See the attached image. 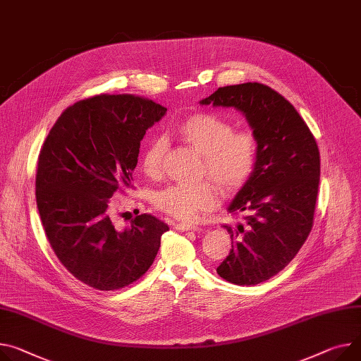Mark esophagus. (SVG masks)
Listing matches in <instances>:
<instances>
[{
	"label": "esophagus",
	"instance_id": "34e87169",
	"mask_svg": "<svg viewBox=\"0 0 361 361\" xmlns=\"http://www.w3.org/2000/svg\"><path fill=\"white\" fill-rule=\"evenodd\" d=\"M176 230L179 231H200L201 227L195 226V224H189V223H179L175 226Z\"/></svg>",
	"mask_w": 361,
	"mask_h": 361
}]
</instances>
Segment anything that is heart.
<instances>
[{
	"instance_id": "b5f03b06",
	"label": "heart",
	"mask_w": 361,
	"mask_h": 361,
	"mask_svg": "<svg viewBox=\"0 0 361 361\" xmlns=\"http://www.w3.org/2000/svg\"><path fill=\"white\" fill-rule=\"evenodd\" d=\"M175 133L202 156L201 173L211 176L226 193L237 192L253 175L259 152L253 131L234 130L231 121L212 113H195L183 118ZM164 150L163 138H152L146 145L140 157L145 175L154 178L160 173ZM216 184L201 180L169 185L156 192L154 205L178 219H197L219 202L221 189Z\"/></svg>"
}]
</instances>
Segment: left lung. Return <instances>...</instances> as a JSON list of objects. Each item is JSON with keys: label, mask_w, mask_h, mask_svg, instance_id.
I'll use <instances>...</instances> for the list:
<instances>
[{"label": "left lung", "mask_w": 361, "mask_h": 361, "mask_svg": "<svg viewBox=\"0 0 361 361\" xmlns=\"http://www.w3.org/2000/svg\"><path fill=\"white\" fill-rule=\"evenodd\" d=\"M201 104L241 111L257 138L255 172L228 207L244 221L224 226L233 245L216 267L230 283L257 285L283 270L311 233L319 150L295 106L259 82L218 88Z\"/></svg>", "instance_id": "1"}]
</instances>
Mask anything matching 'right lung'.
Listing matches in <instances>:
<instances>
[{"mask_svg":"<svg viewBox=\"0 0 361 361\" xmlns=\"http://www.w3.org/2000/svg\"><path fill=\"white\" fill-rule=\"evenodd\" d=\"M164 106L133 95H97L68 106L42 146L36 201L47 240L78 281L116 290L149 270L168 224L137 215L117 230L108 205L131 188L140 142Z\"/></svg>","mask_w":361,"mask_h":361,"instance_id":"add662e5","label":"right lung"}]
</instances>
